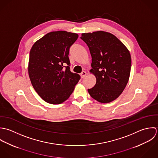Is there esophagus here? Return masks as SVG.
I'll use <instances>...</instances> for the list:
<instances>
[{
	"label": "esophagus",
	"mask_w": 158,
	"mask_h": 158,
	"mask_svg": "<svg viewBox=\"0 0 158 158\" xmlns=\"http://www.w3.org/2000/svg\"><path fill=\"white\" fill-rule=\"evenodd\" d=\"M87 75V73L85 71H83L81 73V76L82 78H84L85 77V76Z\"/></svg>",
	"instance_id": "1"
}]
</instances>
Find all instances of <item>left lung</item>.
<instances>
[{
  "label": "left lung",
  "instance_id": "left-lung-1",
  "mask_svg": "<svg viewBox=\"0 0 158 158\" xmlns=\"http://www.w3.org/2000/svg\"><path fill=\"white\" fill-rule=\"evenodd\" d=\"M81 38L88 46L92 56L90 72L95 74V86L90 95L102 103L117 99L128 82L131 58L126 46L115 35L103 31L82 33Z\"/></svg>",
  "mask_w": 158,
  "mask_h": 158
}]
</instances>
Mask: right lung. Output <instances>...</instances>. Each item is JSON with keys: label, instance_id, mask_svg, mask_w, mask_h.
<instances>
[{"label": "right lung", "instance_id": "right-lung-1", "mask_svg": "<svg viewBox=\"0 0 158 158\" xmlns=\"http://www.w3.org/2000/svg\"><path fill=\"white\" fill-rule=\"evenodd\" d=\"M78 35L66 31L47 33L33 45L28 71L32 85L46 102L59 104L73 93L81 79L70 71V47Z\"/></svg>", "mask_w": 158, "mask_h": 158}]
</instances>
